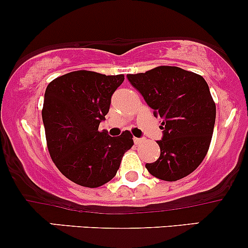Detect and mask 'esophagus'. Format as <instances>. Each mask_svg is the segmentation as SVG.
<instances>
[{"label": "esophagus", "mask_w": 248, "mask_h": 248, "mask_svg": "<svg viewBox=\"0 0 248 248\" xmlns=\"http://www.w3.org/2000/svg\"><path fill=\"white\" fill-rule=\"evenodd\" d=\"M142 141H144V140L140 139V138H134V144L135 145H140Z\"/></svg>", "instance_id": "esophagus-1"}]
</instances>
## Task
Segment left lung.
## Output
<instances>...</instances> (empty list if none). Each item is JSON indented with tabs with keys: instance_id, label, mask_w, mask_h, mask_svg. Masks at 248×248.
Returning <instances> with one entry per match:
<instances>
[{
	"instance_id": "1",
	"label": "left lung",
	"mask_w": 248,
	"mask_h": 248,
	"mask_svg": "<svg viewBox=\"0 0 248 248\" xmlns=\"http://www.w3.org/2000/svg\"><path fill=\"white\" fill-rule=\"evenodd\" d=\"M153 115L161 120L160 157L146 164L152 176L174 182L196 170L212 141L216 107L204 78L177 66L127 75Z\"/></svg>"
}]
</instances>
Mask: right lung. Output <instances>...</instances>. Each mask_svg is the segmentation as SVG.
<instances>
[{
	"label": "right lung",
	"instance_id": "add662e5",
	"mask_svg": "<svg viewBox=\"0 0 248 248\" xmlns=\"http://www.w3.org/2000/svg\"><path fill=\"white\" fill-rule=\"evenodd\" d=\"M124 79V75L79 70L57 77L46 88L43 121L49 155L58 170L78 186L108 183L134 144L128 131L119 137L98 131L111 95Z\"/></svg>",
	"mask_w": 248,
	"mask_h": 248
}]
</instances>
